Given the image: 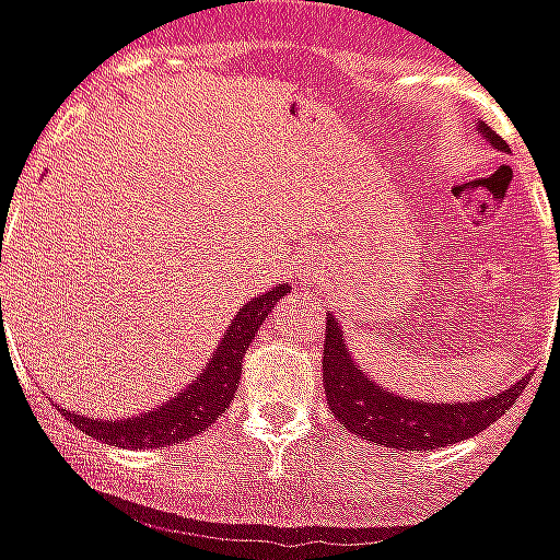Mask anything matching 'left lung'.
<instances>
[{
  "mask_svg": "<svg viewBox=\"0 0 560 560\" xmlns=\"http://www.w3.org/2000/svg\"><path fill=\"white\" fill-rule=\"evenodd\" d=\"M480 133L495 149H508V142L487 125H480ZM322 354H325L322 382H325V397H328L334 418L366 442L397 447V451H415V447L435 451V447L471 439L477 432L492 427L528 385V375H525L510 390H501L495 397L480 399V402H456V406H447V402L432 406V402H418V399H402L373 385L364 370H358V364L349 358L342 330L334 316H328L325 322Z\"/></svg>",
  "mask_w": 560,
  "mask_h": 560,
  "instance_id": "1",
  "label": "left lung"
}]
</instances>
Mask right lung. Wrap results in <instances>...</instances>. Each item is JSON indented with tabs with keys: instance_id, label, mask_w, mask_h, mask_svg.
Masks as SVG:
<instances>
[{
	"instance_id": "right-lung-1",
	"label": "right lung",
	"mask_w": 560,
	"mask_h": 560,
	"mask_svg": "<svg viewBox=\"0 0 560 560\" xmlns=\"http://www.w3.org/2000/svg\"><path fill=\"white\" fill-rule=\"evenodd\" d=\"M285 289H289L285 283L277 285L241 307L226 337L220 340L214 358L208 361L206 373L199 375L178 399H170L158 411L130 420H89L80 415H71V420L83 432L116 444V447H166V444H178L190 435L206 432L232 406V397L241 382L244 354L256 340V330L262 328L271 307L285 295Z\"/></svg>"
}]
</instances>
